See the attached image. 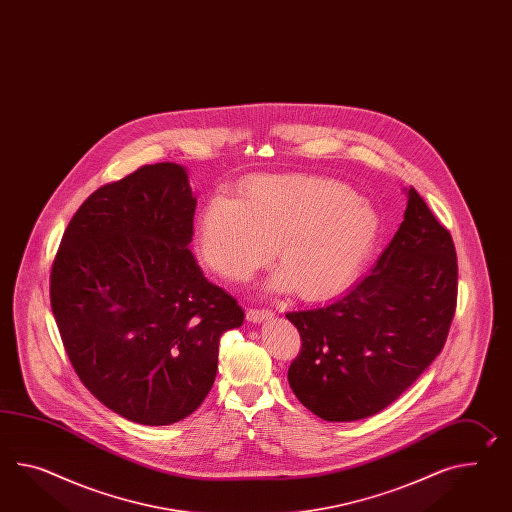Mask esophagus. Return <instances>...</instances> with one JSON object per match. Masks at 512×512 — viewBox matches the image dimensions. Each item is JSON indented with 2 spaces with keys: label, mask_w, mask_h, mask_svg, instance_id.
I'll return each mask as SVG.
<instances>
[{
  "label": "esophagus",
  "mask_w": 512,
  "mask_h": 512,
  "mask_svg": "<svg viewBox=\"0 0 512 512\" xmlns=\"http://www.w3.org/2000/svg\"><path fill=\"white\" fill-rule=\"evenodd\" d=\"M274 316V312L268 311V309H250L246 312V318L251 324H261L264 320H270Z\"/></svg>",
  "instance_id": "1"
}]
</instances>
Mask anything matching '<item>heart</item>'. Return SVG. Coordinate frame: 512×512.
Wrapping results in <instances>:
<instances>
[{"label": "heart", "instance_id": "1", "mask_svg": "<svg viewBox=\"0 0 512 512\" xmlns=\"http://www.w3.org/2000/svg\"><path fill=\"white\" fill-rule=\"evenodd\" d=\"M379 235V216L355 190L314 175L248 181L240 200L214 196L200 218L203 259L216 274L246 281L275 259L270 288L329 300L361 272Z\"/></svg>", "mask_w": 512, "mask_h": 512}]
</instances>
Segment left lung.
<instances>
[{
  "mask_svg": "<svg viewBox=\"0 0 512 512\" xmlns=\"http://www.w3.org/2000/svg\"><path fill=\"white\" fill-rule=\"evenodd\" d=\"M403 222L372 272L331 305L287 312L300 355L288 383L327 422L383 411L437 359L457 305V255L444 225L409 188Z\"/></svg>",
  "mask_w": 512,
  "mask_h": 512,
  "instance_id": "1",
  "label": "left lung"
}]
</instances>
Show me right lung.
Returning <instances> with one entry per match:
<instances>
[{
	"label": "right lung",
	"instance_id": "add662e5",
	"mask_svg": "<svg viewBox=\"0 0 512 512\" xmlns=\"http://www.w3.org/2000/svg\"><path fill=\"white\" fill-rule=\"evenodd\" d=\"M187 168L142 166L77 209L51 266V311L92 396L125 420L170 425L207 398L225 331L244 311L188 244Z\"/></svg>",
	"mask_w": 512,
	"mask_h": 512
}]
</instances>
